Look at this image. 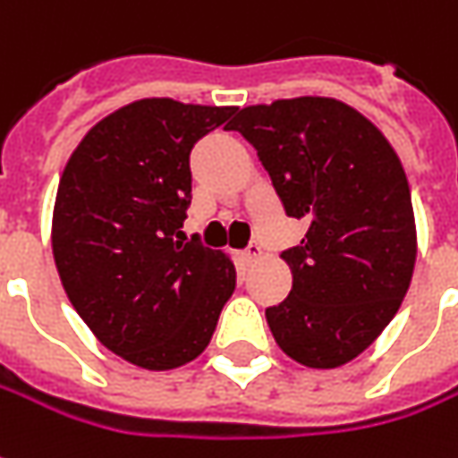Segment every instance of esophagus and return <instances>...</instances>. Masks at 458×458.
I'll return each mask as SVG.
<instances>
[{
	"label": "esophagus",
	"instance_id": "esophagus-1",
	"mask_svg": "<svg viewBox=\"0 0 458 458\" xmlns=\"http://www.w3.org/2000/svg\"><path fill=\"white\" fill-rule=\"evenodd\" d=\"M260 255H263L260 245H258V242H250V245H248V250L242 253V260H245L248 266H253V263H258V260H260Z\"/></svg>",
	"mask_w": 458,
	"mask_h": 458
}]
</instances>
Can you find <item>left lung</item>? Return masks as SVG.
Listing matches in <instances>:
<instances>
[{
	"label": "left lung",
	"instance_id": "1",
	"mask_svg": "<svg viewBox=\"0 0 458 458\" xmlns=\"http://www.w3.org/2000/svg\"><path fill=\"white\" fill-rule=\"evenodd\" d=\"M228 130L258 150L285 213L308 223L281 255L293 288L266 308L270 334L301 366L338 369L381 335L411 285L416 220L399 155L334 98L250 105Z\"/></svg>",
	"mask_w": 458,
	"mask_h": 458
}]
</instances>
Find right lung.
I'll list each match as a JSON object with an SVG mask.
<instances>
[{
  "mask_svg": "<svg viewBox=\"0 0 458 458\" xmlns=\"http://www.w3.org/2000/svg\"><path fill=\"white\" fill-rule=\"evenodd\" d=\"M235 107L170 98L99 120L59 177L52 253L62 288L99 344L148 371L203 353L235 291L223 250L182 242L190 150Z\"/></svg>",
  "mask_w": 458,
  "mask_h": 458,
  "instance_id": "add662e5",
  "label": "right lung"
}]
</instances>
